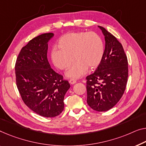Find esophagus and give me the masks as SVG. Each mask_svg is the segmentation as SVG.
Returning <instances> with one entry per match:
<instances>
[{
	"instance_id": "obj_1",
	"label": "esophagus",
	"mask_w": 146,
	"mask_h": 146,
	"mask_svg": "<svg viewBox=\"0 0 146 146\" xmlns=\"http://www.w3.org/2000/svg\"><path fill=\"white\" fill-rule=\"evenodd\" d=\"M69 83L70 84H75V83H76V82H77V80H76L75 79H70L69 80Z\"/></svg>"
}]
</instances>
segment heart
Masks as SVG:
<instances>
[{
	"instance_id": "1",
	"label": "heart",
	"mask_w": 146,
	"mask_h": 146,
	"mask_svg": "<svg viewBox=\"0 0 146 146\" xmlns=\"http://www.w3.org/2000/svg\"><path fill=\"white\" fill-rule=\"evenodd\" d=\"M57 46L51 52V59L56 67L65 70L73 59L76 60L66 73L67 77L72 79L81 77L88 68L98 67L104 55L103 40L94 32L66 34L58 40Z\"/></svg>"
}]
</instances>
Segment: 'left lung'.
<instances>
[{
	"mask_svg": "<svg viewBox=\"0 0 146 146\" xmlns=\"http://www.w3.org/2000/svg\"><path fill=\"white\" fill-rule=\"evenodd\" d=\"M105 36L103 59L94 73L86 77L87 104L97 111H106L116 105L125 92L129 69L121 42L105 28L98 26Z\"/></svg>",
	"mask_w": 146,
	"mask_h": 146,
	"instance_id": "left-lung-1",
	"label": "left lung"
}]
</instances>
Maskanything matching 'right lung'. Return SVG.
I'll list each match as a JSON object with an SVG mask.
<instances>
[{"label": "right lung", "mask_w": 146, "mask_h": 146, "mask_svg": "<svg viewBox=\"0 0 146 146\" xmlns=\"http://www.w3.org/2000/svg\"><path fill=\"white\" fill-rule=\"evenodd\" d=\"M54 36L44 33L31 39L17 56L15 73L17 88L28 108L45 117L59 115L64 108L68 81L50 67L47 58L48 42Z\"/></svg>", "instance_id": "1"}]
</instances>
